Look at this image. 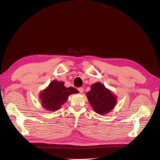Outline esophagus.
Returning a JSON list of instances; mask_svg holds the SVG:
<instances>
[{"label": "esophagus", "mask_w": 160, "mask_h": 160, "mask_svg": "<svg viewBox=\"0 0 160 160\" xmlns=\"http://www.w3.org/2000/svg\"><path fill=\"white\" fill-rule=\"evenodd\" d=\"M78 91H79L80 93H82V92H83V91H84V88L80 87V88H78Z\"/></svg>", "instance_id": "obj_1"}]
</instances>
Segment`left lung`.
Masks as SVG:
<instances>
[{
    "label": "left lung",
    "mask_w": 160,
    "mask_h": 160,
    "mask_svg": "<svg viewBox=\"0 0 160 160\" xmlns=\"http://www.w3.org/2000/svg\"><path fill=\"white\" fill-rule=\"evenodd\" d=\"M87 96L94 111L99 114L110 112L116 103V97L100 82L92 84Z\"/></svg>",
    "instance_id": "obj_1"
}]
</instances>
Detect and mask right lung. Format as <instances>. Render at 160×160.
<instances>
[{"label":"right lung","instance_id":"add662e5","mask_svg":"<svg viewBox=\"0 0 160 160\" xmlns=\"http://www.w3.org/2000/svg\"><path fill=\"white\" fill-rule=\"evenodd\" d=\"M78 91L73 87H65L63 82L52 81L47 88L40 93L41 103L44 109L57 111L68 100V96Z\"/></svg>","mask_w":160,"mask_h":160}]
</instances>
